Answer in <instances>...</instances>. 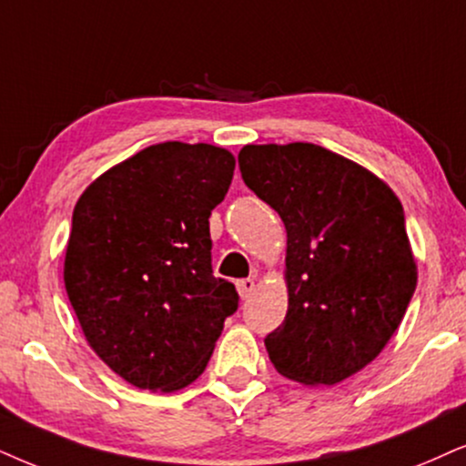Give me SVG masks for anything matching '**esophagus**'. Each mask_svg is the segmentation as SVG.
I'll list each match as a JSON object with an SVG mask.
<instances>
[{"label":"esophagus","mask_w":466,"mask_h":466,"mask_svg":"<svg viewBox=\"0 0 466 466\" xmlns=\"http://www.w3.org/2000/svg\"><path fill=\"white\" fill-rule=\"evenodd\" d=\"M237 290H238V297L245 301V299H249L251 292L256 290V281H253L251 277H247V279H238L237 281Z\"/></svg>","instance_id":"obj_1"}]
</instances>
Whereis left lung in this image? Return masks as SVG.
Returning a JSON list of instances; mask_svg holds the SVG:
<instances>
[{"mask_svg": "<svg viewBox=\"0 0 466 466\" xmlns=\"http://www.w3.org/2000/svg\"><path fill=\"white\" fill-rule=\"evenodd\" d=\"M245 185L286 226V320L270 363L303 385H335L372 363L417 286L404 210L387 182L316 144L245 146Z\"/></svg>", "mask_w": 466, "mask_h": 466, "instance_id": "obj_1", "label": "left lung"}]
</instances>
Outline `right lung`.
Here are the masks:
<instances>
[{"label":"right lung","mask_w":466,"mask_h":466,"mask_svg":"<svg viewBox=\"0 0 466 466\" xmlns=\"http://www.w3.org/2000/svg\"><path fill=\"white\" fill-rule=\"evenodd\" d=\"M234 155L165 141L98 176L73 210L64 286L90 349L127 382L172 393L206 370L234 284L210 264L208 217Z\"/></svg>","instance_id":"1"}]
</instances>
